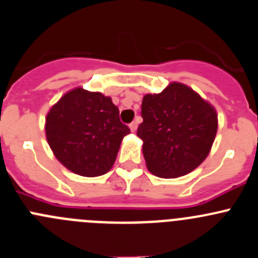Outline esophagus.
Wrapping results in <instances>:
<instances>
[{
  "label": "esophagus",
  "instance_id": "34e87169",
  "mask_svg": "<svg viewBox=\"0 0 258 258\" xmlns=\"http://www.w3.org/2000/svg\"><path fill=\"white\" fill-rule=\"evenodd\" d=\"M137 126H139V122L134 121L131 124H130V128H131L132 132H135V131H136V130H137Z\"/></svg>",
  "mask_w": 258,
  "mask_h": 258
}]
</instances>
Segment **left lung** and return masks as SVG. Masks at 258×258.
<instances>
[{
  "mask_svg": "<svg viewBox=\"0 0 258 258\" xmlns=\"http://www.w3.org/2000/svg\"><path fill=\"white\" fill-rule=\"evenodd\" d=\"M137 128L146 166L159 177L189 174L208 156L218 128L214 107L181 83L142 99Z\"/></svg>",
  "mask_w": 258,
  "mask_h": 258,
  "instance_id": "obj_1",
  "label": "left lung"
}]
</instances>
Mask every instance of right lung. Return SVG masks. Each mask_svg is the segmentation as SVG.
I'll use <instances>...</instances> for the list:
<instances>
[{
  "mask_svg": "<svg viewBox=\"0 0 258 258\" xmlns=\"http://www.w3.org/2000/svg\"><path fill=\"white\" fill-rule=\"evenodd\" d=\"M46 140L55 157L82 176H99L111 170L122 139L130 128L109 97L76 88L50 108Z\"/></svg>",
  "mask_w": 258,
  "mask_h": 258,
  "instance_id": "right-lung-1",
  "label": "right lung"
}]
</instances>
